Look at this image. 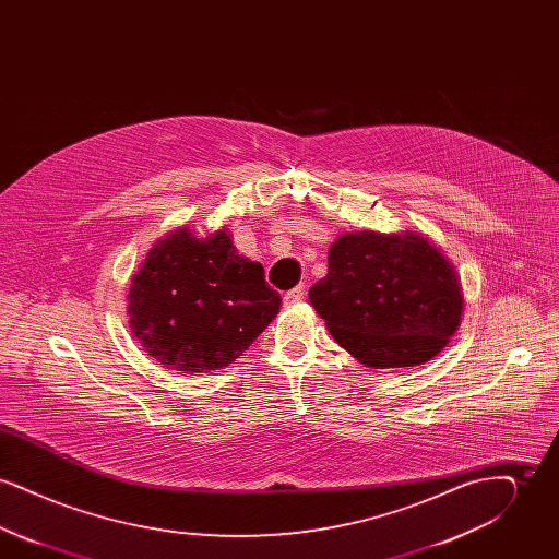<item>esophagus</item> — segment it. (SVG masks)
Wrapping results in <instances>:
<instances>
[{
	"mask_svg": "<svg viewBox=\"0 0 559 559\" xmlns=\"http://www.w3.org/2000/svg\"><path fill=\"white\" fill-rule=\"evenodd\" d=\"M304 295H306V285H299V287H295L292 292L285 293L283 301H285V306H293V304H299L304 299Z\"/></svg>",
	"mask_w": 559,
	"mask_h": 559,
	"instance_id": "34e87169",
	"label": "esophagus"
}]
</instances>
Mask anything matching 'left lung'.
<instances>
[{"label": "left lung", "instance_id": "obj_1", "mask_svg": "<svg viewBox=\"0 0 559 559\" xmlns=\"http://www.w3.org/2000/svg\"><path fill=\"white\" fill-rule=\"evenodd\" d=\"M310 301L333 340L371 369L424 365L449 344L463 312L454 267L417 233L342 235Z\"/></svg>", "mask_w": 559, "mask_h": 559}]
</instances>
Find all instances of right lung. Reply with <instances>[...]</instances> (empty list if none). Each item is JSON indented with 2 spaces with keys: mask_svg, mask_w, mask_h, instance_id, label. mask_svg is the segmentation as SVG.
<instances>
[{
  "mask_svg": "<svg viewBox=\"0 0 559 559\" xmlns=\"http://www.w3.org/2000/svg\"><path fill=\"white\" fill-rule=\"evenodd\" d=\"M133 337L171 371L235 362L281 310L264 266L240 255L226 230L197 239L180 228L159 240L128 293Z\"/></svg>",
  "mask_w": 559,
  "mask_h": 559,
  "instance_id": "add662e5",
  "label": "right lung"
}]
</instances>
